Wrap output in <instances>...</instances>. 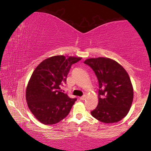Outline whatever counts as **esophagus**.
<instances>
[{
	"mask_svg": "<svg viewBox=\"0 0 151 151\" xmlns=\"http://www.w3.org/2000/svg\"><path fill=\"white\" fill-rule=\"evenodd\" d=\"M85 99H86V96L85 95H83V96H82L80 97V99H81V100H82V101L85 100Z\"/></svg>",
	"mask_w": 151,
	"mask_h": 151,
	"instance_id": "1",
	"label": "esophagus"
}]
</instances>
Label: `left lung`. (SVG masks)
<instances>
[{"label": "left lung", "mask_w": 151, "mask_h": 151, "mask_svg": "<svg viewBox=\"0 0 151 151\" xmlns=\"http://www.w3.org/2000/svg\"><path fill=\"white\" fill-rule=\"evenodd\" d=\"M98 78L99 103L91 115L104 123L119 122L127 116L133 100V88L127 71L115 60L99 57L86 59Z\"/></svg>", "instance_id": "1"}]
</instances>
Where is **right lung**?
I'll use <instances>...</instances> for the list:
<instances>
[{"label": "right lung", "instance_id": "obj_1", "mask_svg": "<svg viewBox=\"0 0 151 151\" xmlns=\"http://www.w3.org/2000/svg\"><path fill=\"white\" fill-rule=\"evenodd\" d=\"M82 58L54 56L40 63L28 83L26 99L35 118L44 124H54L65 119L76 99L63 93L61 87L73 64Z\"/></svg>", "mask_w": 151, "mask_h": 151}]
</instances>
